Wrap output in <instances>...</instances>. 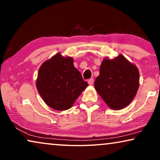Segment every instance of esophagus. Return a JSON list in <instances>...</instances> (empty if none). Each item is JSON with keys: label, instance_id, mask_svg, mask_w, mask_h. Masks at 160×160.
I'll list each match as a JSON object with an SVG mask.
<instances>
[{"label": "esophagus", "instance_id": "esophagus-1", "mask_svg": "<svg viewBox=\"0 0 160 160\" xmlns=\"http://www.w3.org/2000/svg\"><path fill=\"white\" fill-rule=\"evenodd\" d=\"M88 82L89 85H92L93 84V78H91V79H89L88 81Z\"/></svg>", "mask_w": 160, "mask_h": 160}]
</instances>
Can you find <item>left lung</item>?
Here are the masks:
<instances>
[{
    "label": "left lung",
    "mask_w": 160,
    "mask_h": 160,
    "mask_svg": "<svg viewBox=\"0 0 160 160\" xmlns=\"http://www.w3.org/2000/svg\"><path fill=\"white\" fill-rule=\"evenodd\" d=\"M94 87L110 109H122L131 103L138 91V69L122 54L112 59L104 58Z\"/></svg>",
    "instance_id": "left-lung-1"
}]
</instances>
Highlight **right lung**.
Instances as JSON below:
<instances>
[{
  "label": "right lung",
  "instance_id": "obj_1",
  "mask_svg": "<svg viewBox=\"0 0 160 160\" xmlns=\"http://www.w3.org/2000/svg\"><path fill=\"white\" fill-rule=\"evenodd\" d=\"M73 62L72 57L58 53L42 63L38 70V93L48 107L57 111L70 109L88 85Z\"/></svg>",
  "mask_w": 160,
  "mask_h": 160
}]
</instances>
